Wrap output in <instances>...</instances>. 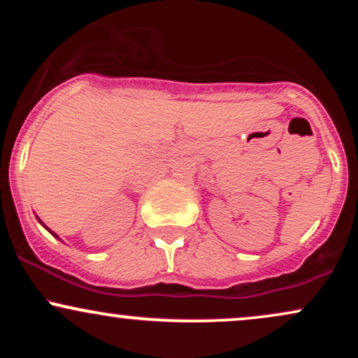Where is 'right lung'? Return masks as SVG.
I'll return each mask as SVG.
<instances>
[{
  "label": "right lung",
  "mask_w": 358,
  "mask_h": 358,
  "mask_svg": "<svg viewBox=\"0 0 358 358\" xmlns=\"http://www.w3.org/2000/svg\"><path fill=\"white\" fill-rule=\"evenodd\" d=\"M52 234H53V232H52ZM53 236H55V234H53Z\"/></svg>",
  "instance_id": "right-lung-1"
}]
</instances>
